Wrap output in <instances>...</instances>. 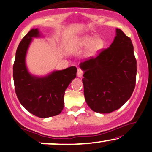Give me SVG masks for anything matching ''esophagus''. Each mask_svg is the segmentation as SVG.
I'll list each match as a JSON object with an SVG mask.
<instances>
[{"mask_svg": "<svg viewBox=\"0 0 152 152\" xmlns=\"http://www.w3.org/2000/svg\"><path fill=\"white\" fill-rule=\"evenodd\" d=\"M83 71L81 69H78L77 73V76L78 77H81L83 76Z\"/></svg>", "mask_w": 152, "mask_h": 152, "instance_id": "esophagus-1", "label": "esophagus"}]
</instances>
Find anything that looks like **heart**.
<instances>
[{
	"label": "heart",
	"mask_w": 152,
	"mask_h": 152,
	"mask_svg": "<svg viewBox=\"0 0 152 152\" xmlns=\"http://www.w3.org/2000/svg\"><path fill=\"white\" fill-rule=\"evenodd\" d=\"M104 42L100 37H96L91 35H85L79 38L70 46V50L74 51L79 48L88 46L87 50L88 56H94L103 48Z\"/></svg>",
	"instance_id": "obj_1"
}]
</instances>
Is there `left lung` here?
Instances as JSON below:
<instances>
[{
    "mask_svg": "<svg viewBox=\"0 0 152 152\" xmlns=\"http://www.w3.org/2000/svg\"><path fill=\"white\" fill-rule=\"evenodd\" d=\"M84 96L92 111L109 113L120 109L134 90L137 60L129 37L119 28L110 47L80 63Z\"/></svg>",
    "mask_w": 152,
    "mask_h": 152,
    "instance_id": "1",
    "label": "left lung"
}]
</instances>
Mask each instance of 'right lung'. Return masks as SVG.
Masks as SVG:
<instances>
[{
    "mask_svg": "<svg viewBox=\"0 0 152 152\" xmlns=\"http://www.w3.org/2000/svg\"><path fill=\"white\" fill-rule=\"evenodd\" d=\"M39 37V30L33 28L21 41L16 51L13 77L16 95L22 105L35 116L46 118L61 113L65 90L76 77L77 69L71 66L42 77L32 75L26 66V55L32 37Z\"/></svg>",
    "mask_w": 152,
    "mask_h": 152,
    "instance_id": "obj_1",
    "label": "right lung"
}]
</instances>
